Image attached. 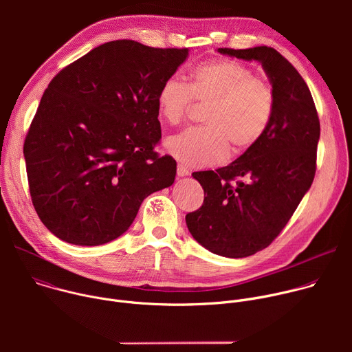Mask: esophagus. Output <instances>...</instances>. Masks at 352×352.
<instances>
[{
	"mask_svg": "<svg viewBox=\"0 0 352 352\" xmlns=\"http://www.w3.org/2000/svg\"><path fill=\"white\" fill-rule=\"evenodd\" d=\"M177 175H178V177H186V175H189V170H188L186 167H184L182 164H178V167H177Z\"/></svg>",
	"mask_w": 352,
	"mask_h": 352,
	"instance_id": "34e87169",
	"label": "esophagus"
}]
</instances>
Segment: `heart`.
<instances>
[{
	"label": "heart",
	"mask_w": 352,
	"mask_h": 352,
	"mask_svg": "<svg viewBox=\"0 0 352 352\" xmlns=\"http://www.w3.org/2000/svg\"><path fill=\"white\" fill-rule=\"evenodd\" d=\"M193 100L210 104L204 128L185 129L166 140V150L190 168L214 166L234 152L256 146L273 116L276 97L269 82L249 67L232 60H214L197 67L186 85L167 78L157 91V111L170 125L181 124Z\"/></svg>",
	"instance_id": "heart-1"
}]
</instances>
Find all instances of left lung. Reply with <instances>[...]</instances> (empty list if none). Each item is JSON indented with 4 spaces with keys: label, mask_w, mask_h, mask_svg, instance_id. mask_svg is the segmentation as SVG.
I'll use <instances>...</instances> for the list:
<instances>
[{
    "label": "left lung",
    "mask_w": 352,
    "mask_h": 352,
    "mask_svg": "<svg viewBox=\"0 0 352 352\" xmlns=\"http://www.w3.org/2000/svg\"><path fill=\"white\" fill-rule=\"evenodd\" d=\"M217 52L261 63L276 97L273 120L256 146L226 167L192 174L205 200L185 217L189 232L210 252L235 259L269 246L309 190L320 124L308 85L274 48Z\"/></svg>",
    "instance_id": "obj_1"
}]
</instances>
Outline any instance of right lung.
<instances>
[{
    "instance_id": "add662e5",
    "label": "right lung",
    "mask_w": 352,
    "mask_h": 352,
    "mask_svg": "<svg viewBox=\"0 0 352 352\" xmlns=\"http://www.w3.org/2000/svg\"><path fill=\"white\" fill-rule=\"evenodd\" d=\"M186 57L188 48L116 40L50 82L23 155L33 206L57 238L107 243L131 227L144 197L174 184L175 160L153 150L156 97Z\"/></svg>"
}]
</instances>
